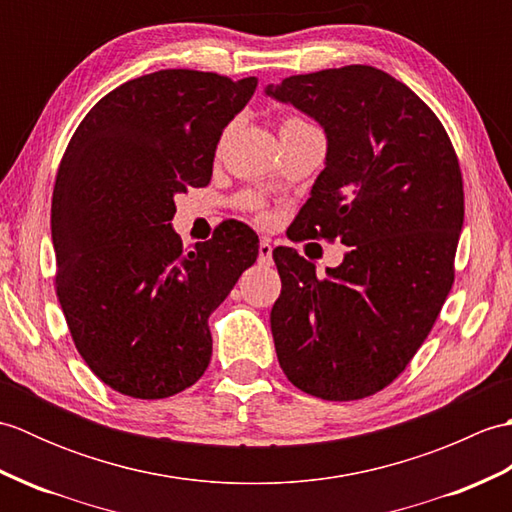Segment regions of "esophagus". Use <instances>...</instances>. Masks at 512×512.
<instances>
[{
	"instance_id": "1",
	"label": "esophagus",
	"mask_w": 512,
	"mask_h": 512,
	"mask_svg": "<svg viewBox=\"0 0 512 512\" xmlns=\"http://www.w3.org/2000/svg\"><path fill=\"white\" fill-rule=\"evenodd\" d=\"M259 264H273V246H270L268 239L259 242Z\"/></svg>"
}]
</instances>
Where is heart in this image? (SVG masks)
I'll return each instance as SVG.
<instances>
[{"mask_svg": "<svg viewBox=\"0 0 512 512\" xmlns=\"http://www.w3.org/2000/svg\"><path fill=\"white\" fill-rule=\"evenodd\" d=\"M290 123H303V121H299V118H286L284 125H290ZM242 202L250 211H262V200H259L257 195H244Z\"/></svg>", "mask_w": 512, "mask_h": 512, "instance_id": "heart-1", "label": "heart"}]
</instances>
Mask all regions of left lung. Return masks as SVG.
Returning <instances> with one entry per match:
<instances>
[{
  "label": "left lung",
  "mask_w": 512,
  "mask_h": 512,
  "mask_svg": "<svg viewBox=\"0 0 512 512\" xmlns=\"http://www.w3.org/2000/svg\"><path fill=\"white\" fill-rule=\"evenodd\" d=\"M266 96L314 118L328 138L290 239L347 246L325 277L295 248L273 250L279 365L310 396H372L409 365L453 286L464 222L458 156L427 103L372 65L288 76Z\"/></svg>",
  "instance_id": "left-lung-1"
}]
</instances>
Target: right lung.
Masks as SVG:
<instances>
[{
	"instance_id": "right-lung-1",
	"label": "right lung",
	"mask_w": 512,
	"mask_h": 512,
	"mask_svg": "<svg viewBox=\"0 0 512 512\" xmlns=\"http://www.w3.org/2000/svg\"><path fill=\"white\" fill-rule=\"evenodd\" d=\"M257 79L198 70L138 76L96 103L61 158L52 191L57 297L92 372L125 396L158 400L209 367V314L255 264L259 239L224 222L182 250L178 193L206 187L224 127Z\"/></svg>"
}]
</instances>
